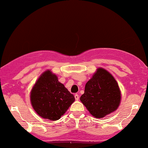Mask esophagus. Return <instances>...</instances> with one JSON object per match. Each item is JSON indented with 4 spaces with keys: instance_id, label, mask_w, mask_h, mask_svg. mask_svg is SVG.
Wrapping results in <instances>:
<instances>
[{
    "instance_id": "obj_1",
    "label": "esophagus",
    "mask_w": 148,
    "mask_h": 148,
    "mask_svg": "<svg viewBox=\"0 0 148 148\" xmlns=\"http://www.w3.org/2000/svg\"><path fill=\"white\" fill-rule=\"evenodd\" d=\"M74 98H75V99H76V100H79V95H78V94H76L75 95H74Z\"/></svg>"
}]
</instances>
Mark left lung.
Returning <instances> with one entry per match:
<instances>
[{"label": "left lung", "mask_w": 148, "mask_h": 148, "mask_svg": "<svg viewBox=\"0 0 148 148\" xmlns=\"http://www.w3.org/2000/svg\"><path fill=\"white\" fill-rule=\"evenodd\" d=\"M80 100L92 116L101 118L118 108L121 92L111 74L99 67L86 83Z\"/></svg>", "instance_id": "left-lung-1"}]
</instances>
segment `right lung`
I'll list each match as a JSON object with an SVG mask.
<instances>
[{
    "mask_svg": "<svg viewBox=\"0 0 148 148\" xmlns=\"http://www.w3.org/2000/svg\"><path fill=\"white\" fill-rule=\"evenodd\" d=\"M30 101L35 112L43 118L59 120L75 101L64 86L51 70L42 73L30 92Z\"/></svg>",
    "mask_w": 148,
    "mask_h": 148,
    "instance_id": "obj_1",
    "label": "right lung"
}]
</instances>
